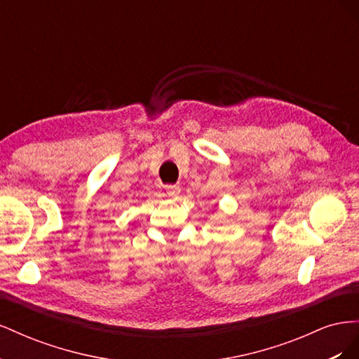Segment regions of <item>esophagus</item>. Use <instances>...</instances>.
<instances>
[{
  "instance_id": "34e87169",
  "label": "esophagus",
  "mask_w": 359,
  "mask_h": 359,
  "mask_svg": "<svg viewBox=\"0 0 359 359\" xmlns=\"http://www.w3.org/2000/svg\"><path fill=\"white\" fill-rule=\"evenodd\" d=\"M165 190H166V193H168V196H170V198L177 196V194L181 191L180 186H177V184H175V186H166Z\"/></svg>"
}]
</instances>
